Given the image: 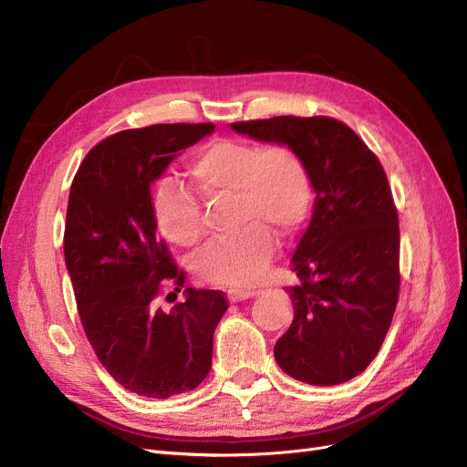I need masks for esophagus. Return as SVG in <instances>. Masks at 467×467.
<instances>
[{"mask_svg":"<svg viewBox=\"0 0 467 467\" xmlns=\"http://www.w3.org/2000/svg\"><path fill=\"white\" fill-rule=\"evenodd\" d=\"M259 292H254V289H239V287H234L228 292V297L230 301H244V299H251L254 297Z\"/></svg>","mask_w":467,"mask_h":467,"instance_id":"esophagus-1","label":"esophagus"}]
</instances>
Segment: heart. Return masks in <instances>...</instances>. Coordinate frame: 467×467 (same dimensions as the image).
Segmentation results:
<instances>
[{
    "mask_svg": "<svg viewBox=\"0 0 467 467\" xmlns=\"http://www.w3.org/2000/svg\"><path fill=\"white\" fill-rule=\"evenodd\" d=\"M206 197L235 192L237 234L216 239L197 256L199 276L222 285L259 282L278 251L275 230L294 232L307 220L313 183L305 160L282 142L259 144L223 139L208 144L189 166ZM158 228L171 244L192 247L204 237L199 201L178 185H164L156 197Z\"/></svg>",
    "mask_w": 467,
    "mask_h": 467,
    "instance_id": "1",
    "label": "heart"
}]
</instances>
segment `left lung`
Instances as JSON below:
<instances>
[{
  "label": "left lung",
  "instance_id": "8db88e82",
  "mask_svg": "<svg viewBox=\"0 0 467 467\" xmlns=\"http://www.w3.org/2000/svg\"><path fill=\"white\" fill-rule=\"evenodd\" d=\"M232 130L297 150L317 191L292 261L297 282L284 287L294 320L275 346L278 365L317 387L358 377L377 358L400 296L398 211L382 164L328 116L235 121Z\"/></svg>",
  "mask_w": 467,
  "mask_h": 467
}]
</instances>
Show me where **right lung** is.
<instances>
[{"label":"right lung","instance_id":"add662e5","mask_svg":"<svg viewBox=\"0 0 467 467\" xmlns=\"http://www.w3.org/2000/svg\"><path fill=\"white\" fill-rule=\"evenodd\" d=\"M214 123H158L109 135L88 150L69 191L63 253L80 325L106 371L133 394L195 390L213 367V336L228 297L185 287L156 230L150 185ZM171 303V301H170Z\"/></svg>","mask_w":467,"mask_h":467}]
</instances>
